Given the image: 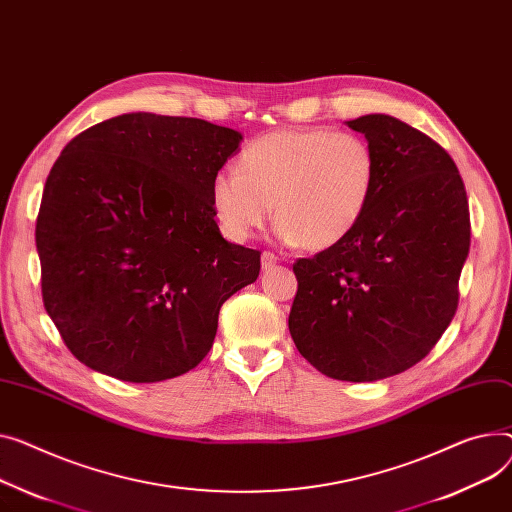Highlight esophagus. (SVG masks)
<instances>
[{"mask_svg":"<svg viewBox=\"0 0 512 512\" xmlns=\"http://www.w3.org/2000/svg\"><path fill=\"white\" fill-rule=\"evenodd\" d=\"M276 263H278V257H276L274 253H271V251H265V253L261 255V267H263L265 271L274 267Z\"/></svg>","mask_w":512,"mask_h":512,"instance_id":"34e87169","label":"esophagus"}]
</instances>
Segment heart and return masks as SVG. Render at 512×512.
Segmentation results:
<instances>
[{"label":"heart","mask_w":512,"mask_h":512,"mask_svg":"<svg viewBox=\"0 0 512 512\" xmlns=\"http://www.w3.org/2000/svg\"><path fill=\"white\" fill-rule=\"evenodd\" d=\"M379 164L358 133L278 129L245 146L238 170L212 179V206L224 234L245 241L276 208V234L311 251L335 247L364 218Z\"/></svg>","instance_id":"obj_1"}]
</instances>
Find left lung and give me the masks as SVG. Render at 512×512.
I'll return each instance as SVG.
<instances>
[{
  "label": "left lung",
  "instance_id": "1",
  "mask_svg": "<svg viewBox=\"0 0 512 512\" xmlns=\"http://www.w3.org/2000/svg\"><path fill=\"white\" fill-rule=\"evenodd\" d=\"M346 123L377 154V187L348 238L294 263L288 327L319 372L370 383L418 364L453 321L471 226L445 148L391 115Z\"/></svg>",
  "mask_w": 512,
  "mask_h": 512
}]
</instances>
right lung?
<instances>
[{
	"label": "right lung",
	"mask_w": 512,
	"mask_h": 512,
	"mask_svg": "<svg viewBox=\"0 0 512 512\" xmlns=\"http://www.w3.org/2000/svg\"><path fill=\"white\" fill-rule=\"evenodd\" d=\"M241 140L203 119L127 113L63 148L37 251L45 309L82 364L158 383L208 356L220 306L261 269L214 220L212 179Z\"/></svg>",
	"instance_id": "obj_1"
}]
</instances>
